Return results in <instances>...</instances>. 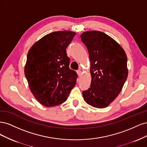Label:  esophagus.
I'll return each instance as SVG.
<instances>
[{
	"mask_svg": "<svg viewBox=\"0 0 147 147\" xmlns=\"http://www.w3.org/2000/svg\"><path fill=\"white\" fill-rule=\"evenodd\" d=\"M77 74H78V76H80V75H82V70H77Z\"/></svg>",
	"mask_w": 147,
	"mask_h": 147,
	"instance_id": "esophagus-1",
	"label": "esophagus"
}]
</instances>
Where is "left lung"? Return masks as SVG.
<instances>
[{
	"label": "left lung",
	"mask_w": 147,
	"mask_h": 147,
	"mask_svg": "<svg viewBox=\"0 0 147 147\" xmlns=\"http://www.w3.org/2000/svg\"><path fill=\"white\" fill-rule=\"evenodd\" d=\"M91 62V83L82 92L84 100L94 107L105 108L121 92L128 70L127 56L123 48L105 33L91 30L82 33Z\"/></svg>",
	"instance_id": "obj_1"
}]
</instances>
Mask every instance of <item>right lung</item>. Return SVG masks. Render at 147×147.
I'll return each instance as SVG.
<instances>
[{
    "label": "right lung",
    "instance_id": "obj_1",
    "mask_svg": "<svg viewBox=\"0 0 147 147\" xmlns=\"http://www.w3.org/2000/svg\"><path fill=\"white\" fill-rule=\"evenodd\" d=\"M75 34L69 30L50 33L28 51L25 76L35 99L44 106L63 104L76 84L78 75L70 69L66 53Z\"/></svg>",
    "mask_w": 147,
    "mask_h": 147
}]
</instances>
